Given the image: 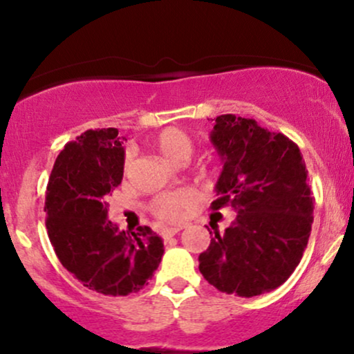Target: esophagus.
I'll return each mask as SVG.
<instances>
[{"mask_svg":"<svg viewBox=\"0 0 354 354\" xmlns=\"http://www.w3.org/2000/svg\"><path fill=\"white\" fill-rule=\"evenodd\" d=\"M185 228V226H176V228H169V230H165L163 233H161V236H163V239H168V238H171V236H174V234H178L180 233V231Z\"/></svg>","mask_w":354,"mask_h":354,"instance_id":"34e87169","label":"esophagus"}]
</instances>
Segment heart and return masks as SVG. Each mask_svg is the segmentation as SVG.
Instances as JSON below:
<instances>
[{
	"instance_id": "heart-1",
	"label": "heart",
	"mask_w": 354,
	"mask_h": 354,
	"mask_svg": "<svg viewBox=\"0 0 354 354\" xmlns=\"http://www.w3.org/2000/svg\"><path fill=\"white\" fill-rule=\"evenodd\" d=\"M153 146L163 154L166 160L178 165L189 160L194 149V143L191 136L180 128H165L163 131H160L154 136ZM186 203H188L186 193H183V191H171V193L161 194V196H158L153 201V213L161 221H174V219L180 216L181 209L185 208Z\"/></svg>"
}]
</instances>
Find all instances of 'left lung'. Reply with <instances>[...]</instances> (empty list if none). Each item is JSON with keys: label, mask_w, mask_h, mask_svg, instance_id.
<instances>
[{"label": "left lung", "mask_w": 354, "mask_h": 354, "mask_svg": "<svg viewBox=\"0 0 354 354\" xmlns=\"http://www.w3.org/2000/svg\"><path fill=\"white\" fill-rule=\"evenodd\" d=\"M211 143L223 161L211 209L231 206L236 219L225 233L211 226L201 274L226 295L273 291L299 265L311 233L315 200L301 151L283 133L234 115L216 118Z\"/></svg>", "instance_id": "8db88e82"}]
</instances>
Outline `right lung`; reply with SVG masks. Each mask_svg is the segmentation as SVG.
<instances>
[{
    "label": "right lung",
    "instance_id": "1",
    "mask_svg": "<svg viewBox=\"0 0 354 354\" xmlns=\"http://www.w3.org/2000/svg\"><path fill=\"white\" fill-rule=\"evenodd\" d=\"M123 140L116 128H103L70 141L56 158L44 201L61 265L88 290L109 296L143 290L165 253L148 226L128 233L108 219L104 196L123 180Z\"/></svg>",
    "mask_w": 354,
    "mask_h": 354
}]
</instances>
